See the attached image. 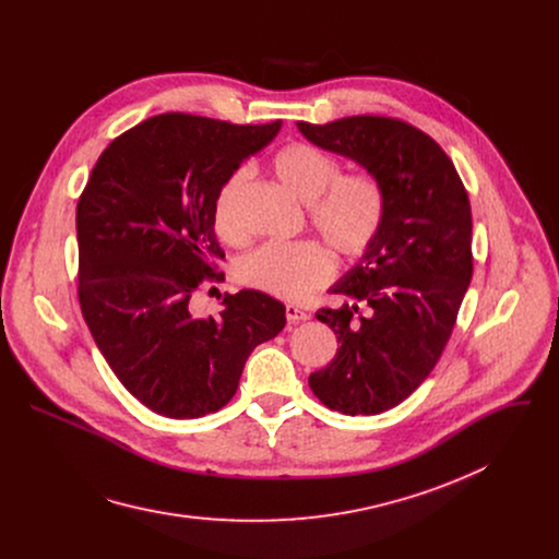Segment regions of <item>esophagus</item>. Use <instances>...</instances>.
I'll use <instances>...</instances> for the list:
<instances>
[{"instance_id": "1", "label": "esophagus", "mask_w": 559, "mask_h": 559, "mask_svg": "<svg viewBox=\"0 0 559 559\" xmlns=\"http://www.w3.org/2000/svg\"><path fill=\"white\" fill-rule=\"evenodd\" d=\"M285 316H287L289 323H302V321H307V318H309L307 311L296 307V305H285Z\"/></svg>"}]
</instances>
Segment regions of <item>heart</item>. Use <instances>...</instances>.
Wrapping results in <instances>:
<instances>
[{"label": "heart", "mask_w": 559, "mask_h": 559, "mask_svg": "<svg viewBox=\"0 0 559 559\" xmlns=\"http://www.w3.org/2000/svg\"><path fill=\"white\" fill-rule=\"evenodd\" d=\"M272 170L281 186L307 205L309 225L343 259L362 257L382 227L386 197L382 183L369 173L341 175L338 158L311 143H289L272 156ZM248 181L246 170L231 173L214 199V227L229 243L243 241L236 221V201ZM334 270L330 252L316 241L265 243L248 252L236 265L243 285L283 300H300L330 281Z\"/></svg>", "instance_id": "1"}]
</instances>
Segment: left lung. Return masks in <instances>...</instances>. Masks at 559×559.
Returning <instances> with one entry per match:
<instances>
[{
  "label": "left lung",
  "instance_id": "left-lung-1",
  "mask_svg": "<svg viewBox=\"0 0 559 559\" xmlns=\"http://www.w3.org/2000/svg\"><path fill=\"white\" fill-rule=\"evenodd\" d=\"M298 130L384 188L376 241L330 289L345 302L316 311L341 347L309 376L325 407L382 414L423 384L453 332L473 274L468 197L444 150L401 119L358 115L325 126L298 121Z\"/></svg>",
  "mask_w": 559,
  "mask_h": 559
}]
</instances>
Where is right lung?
Listing matches in <instances>:
<instances>
[{
    "mask_svg": "<svg viewBox=\"0 0 559 559\" xmlns=\"http://www.w3.org/2000/svg\"><path fill=\"white\" fill-rule=\"evenodd\" d=\"M278 130L156 115L102 152L79 197V305L115 376L154 414L218 412L254 347L285 328V305L257 289L225 294L218 316L190 307L223 278L216 192Z\"/></svg>",
    "mask_w": 559,
    "mask_h": 559,
    "instance_id": "1",
    "label": "right lung"
}]
</instances>
